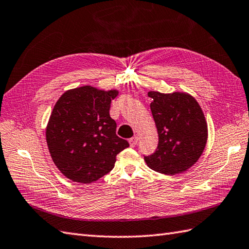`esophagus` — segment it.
Segmentation results:
<instances>
[{
  "label": "esophagus",
  "instance_id": "esophagus-1",
  "mask_svg": "<svg viewBox=\"0 0 249 249\" xmlns=\"http://www.w3.org/2000/svg\"><path fill=\"white\" fill-rule=\"evenodd\" d=\"M138 141H139V138H138V137H134V138L129 139V144H130V146H131V147L136 146L137 144H138Z\"/></svg>",
  "mask_w": 249,
  "mask_h": 249
}]
</instances>
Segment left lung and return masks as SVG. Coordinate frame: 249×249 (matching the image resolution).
Wrapping results in <instances>:
<instances>
[{"label": "left lung", "mask_w": 249, "mask_h": 249, "mask_svg": "<svg viewBox=\"0 0 249 249\" xmlns=\"http://www.w3.org/2000/svg\"><path fill=\"white\" fill-rule=\"evenodd\" d=\"M151 110L158 130L155 153L145 156L152 170L165 175L183 173L197 162L208 139L203 110L195 98L184 92L149 91Z\"/></svg>", "instance_id": "obj_1"}]
</instances>
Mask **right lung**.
I'll list each match as a JSON object with an SVG mask.
<instances>
[{
  "mask_svg": "<svg viewBox=\"0 0 249 249\" xmlns=\"http://www.w3.org/2000/svg\"><path fill=\"white\" fill-rule=\"evenodd\" d=\"M117 90L84 86L66 91L57 101L46 126V143L55 165L75 182L91 183L108 174L117 155L129 143L115 134L110 118Z\"/></svg>",
  "mask_w": 249,
  "mask_h": 249,
  "instance_id": "right-lung-1",
  "label": "right lung"
}]
</instances>
